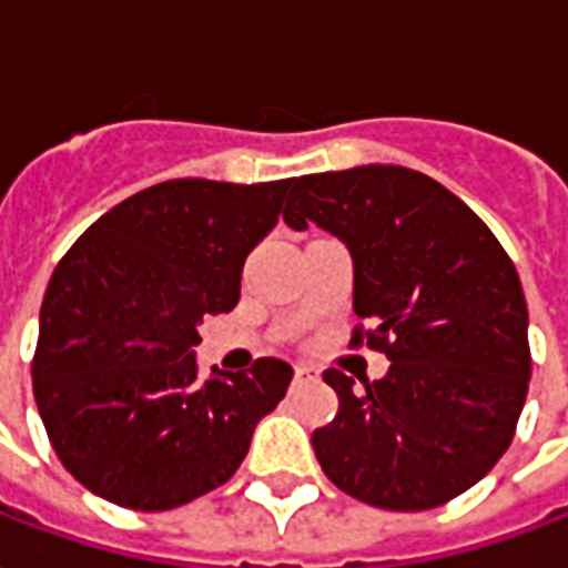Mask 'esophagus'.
<instances>
[{"mask_svg": "<svg viewBox=\"0 0 568 568\" xmlns=\"http://www.w3.org/2000/svg\"><path fill=\"white\" fill-rule=\"evenodd\" d=\"M306 379H316V369L306 367V364H297V367H295V382H306Z\"/></svg>", "mask_w": 568, "mask_h": 568, "instance_id": "esophagus-1", "label": "esophagus"}]
</instances>
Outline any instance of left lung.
<instances>
[{
	"instance_id": "obj_1",
	"label": "left lung",
	"mask_w": 568,
	"mask_h": 568,
	"mask_svg": "<svg viewBox=\"0 0 568 568\" xmlns=\"http://www.w3.org/2000/svg\"><path fill=\"white\" fill-rule=\"evenodd\" d=\"M288 186L285 225H318L346 243L352 310L373 322L367 346L390 361L361 385L325 369L339 409L313 430L318 464L369 506H443L506 455L527 400L518 271L464 201L413 168L361 165Z\"/></svg>"
}]
</instances>
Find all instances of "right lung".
Here are the masks:
<instances>
[{"mask_svg": "<svg viewBox=\"0 0 568 568\" xmlns=\"http://www.w3.org/2000/svg\"><path fill=\"white\" fill-rule=\"evenodd\" d=\"M292 180H168L108 210L50 276L32 361L53 452L95 497L165 511L225 485L292 364L201 382V318L241 301L243 262L280 222Z\"/></svg>", "mask_w": 568, "mask_h": 568, "instance_id": "1", "label": "right lung"}]
</instances>
